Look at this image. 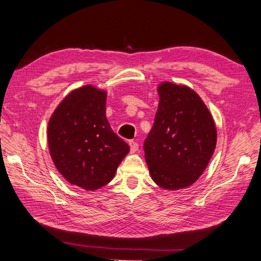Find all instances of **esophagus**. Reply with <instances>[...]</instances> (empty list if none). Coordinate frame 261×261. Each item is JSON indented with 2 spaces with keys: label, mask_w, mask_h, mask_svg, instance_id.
Segmentation results:
<instances>
[{
  "label": "esophagus",
  "mask_w": 261,
  "mask_h": 261,
  "mask_svg": "<svg viewBox=\"0 0 261 261\" xmlns=\"http://www.w3.org/2000/svg\"><path fill=\"white\" fill-rule=\"evenodd\" d=\"M129 145H130V152L131 153H135V152L138 151L139 145H138V143H136L135 140H130L129 141Z\"/></svg>",
  "instance_id": "obj_1"
}]
</instances>
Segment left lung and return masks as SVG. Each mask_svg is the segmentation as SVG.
<instances>
[{
  "label": "left lung",
  "mask_w": 261,
  "mask_h": 261,
  "mask_svg": "<svg viewBox=\"0 0 261 261\" xmlns=\"http://www.w3.org/2000/svg\"><path fill=\"white\" fill-rule=\"evenodd\" d=\"M152 130L144 143L154 182L167 190L190 187L204 173L216 145L213 117L196 92L162 83Z\"/></svg>",
  "instance_id": "8db88e82"
}]
</instances>
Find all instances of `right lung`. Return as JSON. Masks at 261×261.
I'll return each instance as SVG.
<instances>
[{"label":"right lung","instance_id":"add662e5","mask_svg":"<svg viewBox=\"0 0 261 261\" xmlns=\"http://www.w3.org/2000/svg\"><path fill=\"white\" fill-rule=\"evenodd\" d=\"M106 96L91 85L74 90L48 123V146L57 170L69 183L90 191L108 184L130 151L109 125Z\"/></svg>","mask_w":261,"mask_h":261}]
</instances>
